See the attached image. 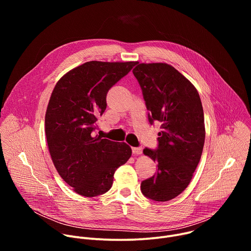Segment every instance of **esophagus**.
Masks as SVG:
<instances>
[{
	"label": "esophagus",
	"instance_id": "1",
	"mask_svg": "<svg viewBox=\"0 0 251 251\" xmlns=\"http://www.w3.org/2000/svg\"><path fill=\"white\" fill-rule=\"evenodd\" d=\"M132 152H133V154L140 155V154H142L143 149H142V147H133L132 148Z\"/></svg>",
	"mask_w": 251,
	"mask_h": 251
}]
</instances>
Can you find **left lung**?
I'll return each instance as SVG.
<instances>
[{"label": "left lung", "instance_id": "obj_1", "mask_svg": "<svg viewBox=\"0 0 251 251\" xmlns=\"http://www.w3.org/2000/svg\"><path fill=\"white\" fill-rule=\"evenodd\" d=\"M133 75L142 89L151 124L158 121V147L144 154L158 163L156 174L141 183L142 194L167 201L185 191L204 144V118L195 86L167 63H136Z\"/></svg>", "mask_w": 251, "mask_h": 251}]
</instances>
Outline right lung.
Returning <instances> with one entry per match:
<instances>
[{"label":"right lung","mask_w":251,"mask_h":251,"mask_svg":"<svg viewBox=\"0 0 251 251\" xmlns=\"http://www.w3.org/2000/svg\"><path fill=\"white\" fill-rule=\"evenodd\" d=\"M136 65L134 61H88L56 83L46 113L49 150L59 176L88 198L108 192L115 171L131 157L126 143L94 136L109 89Z\"/></svg>","instance_id":"1"}]
</instances>
